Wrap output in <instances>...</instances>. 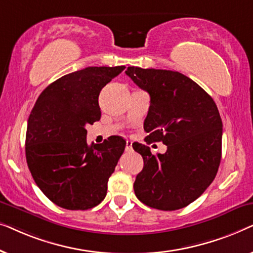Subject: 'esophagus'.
Segmentation results:
<instances>
[{"label":"esophagus","mask_w":253,"mask_h":253,"mask_svg":"<svg viewBox=\"0 0 253 253\" xmlns=\"http://www.w3.org/2000/svg\"><path fill=\"white\" fill-rule=\"evenodd\" d=\"M126 152H131L132 151V141H126Z\"/></svg>","instance_id":"34e87169"}]
</instances>
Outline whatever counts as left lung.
Wrapping results in <instances>:
<instances>
[{"label": "left lung", "mask_w": 253, "mask_h": 253, "mask_svg": "<svg viewBox=\"0 0 253 253\" xmlns=\"http://www.w3.org/2000/svg\"><path fill=\"white\" fill-rule=\"evenodd\" d=\"M126 74L151 98L145 141L167 145L165 154L154 155L146 145L132 144L144 159L134 193L153 209H183L216 176L222 146L219 110L211 95L181 72L129 67Z\"/></svg>", "instance_id": "obj_1"}]
</instances>
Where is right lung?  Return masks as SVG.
Instances as JSON below:
<instances>
[{
  "label": "right lung",
  "instance_id": "add662e5",
  "mask_svg": "<svg viewBox=\"0 0 253 253\" xmlns=\"http://www.w3.org/2000/svg\"><path fill=\"white\" fill-rule=\"evenodd\" d=\"M126 67H88L43 89L27 122L25 154L37 185L63 209L88 210L105 199L126 148L122 137L88 145L86 124L101 117L100 91Z\"/></svg>",
  "mask_w": 253,
  "mask_h": 253
}]
</instances>
